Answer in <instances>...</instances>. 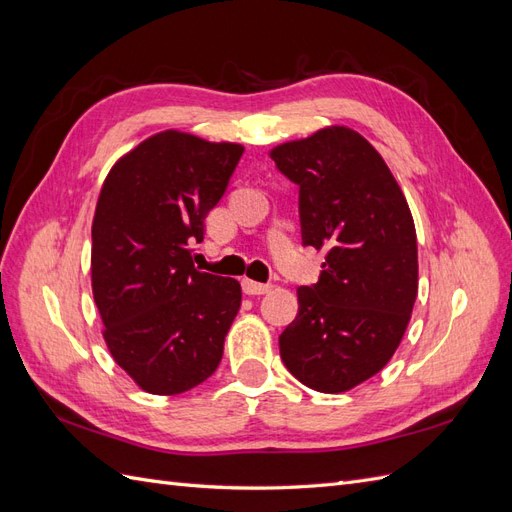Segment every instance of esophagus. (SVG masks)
Returning a JSON list of instances; mask_svg holds the SVG:
<instances>
[{
	"mask_svg": "<svg viewBox=\"0 0 512 512\" xmlns=\"http://www.w3.org/2000/svg\"><path fill=\"white\" fill-rule=\"evenodd\" d=\"M271 290V284H260L254 280H243V292L245 294H267Z\"/></svg>",
	"mask_w": 512,
	"mask_h": 512,
	"instance_id": "esophagus-1",
	"label": "esophagus"
}]
</instances>
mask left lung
<instances>
[{
    "label": "left lung",
    "instance_id": "obj_1",
    "mask_svg": "<svg viewBox=\"0 0 512 512\" xmlns=\"http://www.w3.org/2000/svg\"><path fill=\"white\" fill-rule=\"evenodd\" d=\"M299 185L303 243L324 250L314 286L280 335L290 374L346 393L391 361L418 292L416 230L399 183L367 138L329 126L269 151Z\"/></svg>",
    "mask_w": 512,
    "mask_h": 512
}]
</instances>
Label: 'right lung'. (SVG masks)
I'll use <instances>...</instances> for the list:
<instances>
[{
    "label": "right lung",
    "instance_id": "obj_1",
    "mask_svg": "<svg viewBox=\"0 0 512 512\" xmlns=\"http://www.w3.org/2000/svg\"><path fill=\"white\" fill-rule=\"evenodd\" d=\"M243 156L239 143L164 130L113 164L91 224V290L115 363L151 395L218 369L241 284L198 271L192 245Z\"/></svg>",
    "mask_w": 512,
    "mask_h": 512
}]
</instances>
